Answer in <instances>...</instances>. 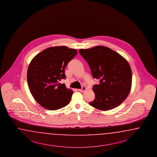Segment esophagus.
Instances as JSON below:
<instances>
[{"label":"esophagus","instance_id":"1","mask_svg":"<svg viewBox=\"0 0 157 157\" xmlns=\"http://www.w3.org/2000/svg\"><path fill=\"white\" fill-rule=\"evenodd\" d=\"M85 90H86V87L85 86H82V88L81 89H78V91L80 92H84Z\"/></svg>","mask_w":157,"mask_h":157}]
</instances>
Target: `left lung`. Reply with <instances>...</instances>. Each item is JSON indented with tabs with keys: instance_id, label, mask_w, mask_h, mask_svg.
Here are the masks:
<instances>
[{
	"instance_id": "left-lung-1",
	"label": "left lung",
	"mask_w": 157,
	"mask_h": 157,
	"mask_svg": "<svg viewBox=\"0 0 157 157\" xmlns=\"http://www.w3.org/2000/svg\"><path fill=\"white\" fill-rule=\"evenodd\" d=\"M89 64L93 77L100 80L93 86L95 99L89 102L101 110L114 109L128 97L132 86V71L127 60L109 48L96 46L79 51Z\"/></svg>"
}]
</instances>
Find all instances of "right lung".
<instances>
[{"label": "right lung", "mask_w": 157, "mask_h": 157, "mask_svg": "<svg viewBox=\"0 0 157 157\" xmlns=\"http://www.w3.org/2000/svg\"><path fill=\"white\" fill-rule=\"evenodd\" d=\"M75 49L52 47L38 53L30 63L27 80L34 98L43 108L59 109L69 104L73 91L59 82L66 78L64 69L75 56Z\"/></svg>", "instance_id": "obj_1"}]
</instances>
